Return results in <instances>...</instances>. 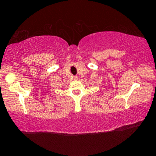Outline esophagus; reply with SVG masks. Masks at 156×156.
<instances>
[{"instance_id":"34e87169","label":"esophagus","mask_w":156,"mask_h":156,"mask_svg":"<svg viewBox=\"0 0 156 156\" xmlns=\"http://www.w3.org/2000/svg\"><path fill=\"white\" fill-rule=\"evenodd\" d=\"M73 79H74V80H78V77L77 76H73Z\"/></svg>"}]
</instances>
